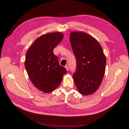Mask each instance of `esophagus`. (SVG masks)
Here are the masks:
<instances>
[{"instance_id":"34e87169","label":"esophagus","mask_w":129,"mask_h":129,"mask_svg":"<svg viewBox=\"0 0 129 129\" xmlns=\"http://www.w3.org/2000/svg\"><path fill=\"white\" fill-rule=\"evenodd\" d=\"M65 68L66 69V70H67V71H68V70H69V67H68V66H65Z\"/></svg>"}]
</instances>
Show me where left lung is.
Instances as JSON below:
<instances>
[{
  "label": "left lung",
  "mask_w": 129,
  "mask_h": 129,
  "mask_svg": "<svg viewBox=\"0 0 129 129\" xmlns=\"http://www.w3.org/2000/svg\"><path fill=\"white\" fill-rule=\"evenodd\" d=\"M70 41L77 67L73 78L81 94L88 95L99 87L105 73L106 58L100 44L85 33L72 32Z\"/></svg>",
  "instance_id": "8db88e82"
}]
</instances>
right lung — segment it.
<instances>
[{"label":"right lung","instance_id":"1","mask_svg":"<svg viewBox=\"0 0 129 129\" xmlns=\"http://www.w3.org/2000/svg\"><path fill=\"white\" fill-rule=\"evenodd\" d=\"M63 37V34L59 32L44 34L35 40L26 52L24 65L28 76L34 85L44 93L56 88L67 73L53 53Z\"/></svg>","mask_w":129,"mask_h":129}]
</instances>
